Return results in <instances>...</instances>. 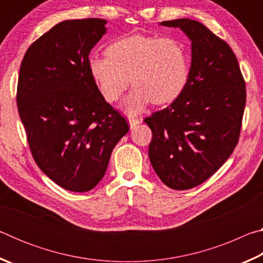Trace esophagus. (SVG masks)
Here are the masks:
<instances>
[{
    "instance_id": "esophagus-1",
    "label": "esophagus",
    "mask_w": 263,
    "mask_h": 263,
    "mask_svg": "<svg viewBox=\"0 0 263 263\" xmlns=\"http://www.w3.org/2000/svg\"><path fill=\"white\" fill-rule=\"evenodd\" d=\"M142 122L141 118H135V117H130L128 118V124H130V127L133 128L136 127L138 124H140Z\"/></svg>"
}]
</instances>
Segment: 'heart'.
Returning <instances> with one entry per match:
<instances>
[{
    "mask_svg": "<svg viewBox=\"0 0 263 263\" xmlns=\"http://www.w3.org/2000/svg\"><path fill=\"white\" fill-rule=\"evenodd\" d=\"M88 67L102 96L117 101L131 84L123 102L130 115L141 112L151 102L171 103L183 91L189 78V59L183 44L173 38L130 35L106 47V57L90 55Z\"/></svg>",
    "mask_w": 263,
    "mask_h": 263,
    "instance_id": "b5f03b06",
    "label": "heart"
}]
</instances>
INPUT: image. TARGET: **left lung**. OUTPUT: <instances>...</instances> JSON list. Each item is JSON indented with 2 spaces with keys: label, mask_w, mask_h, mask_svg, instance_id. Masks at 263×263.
<instances>
[{
  "label": "left lung",
  "mask_w": 263,
  "mask_h": 263,
  "mask_svg": "<svg viewBox=\"0 0 263 263\" xmlns=\"http://www.w3.org/2000/svg\"><path fill=\"white\" fill-rule=\"evenodd\" d=\"M180 28L191 42V66L183 91L145 123L153 133L149 161L164 184L191 189L215 174L238 144L246 84L237 57L197 21L161 22Z\"/></svg>",
  "instance_id": "left-lung-1"
}]
</instances>
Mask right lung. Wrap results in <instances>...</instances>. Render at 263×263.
I'll return each instance as SVG.
<instances>
[{"label":"right lung","instance_id":"right-lung-1","mask_svg":"<svg viewBox=\"0 0 263 263\" xmlns=\"http://www.w3.org/2000/svg\"><path fill=\"white\" fill-rule=\"evenodd\" d=\"M105 24L101 18L61 22L28 48L20 69L17 106L34 161L58 185L77 193L95 188L128 132L88 67Z\"/></svg>","mask_w":263,"mask_h":263}]
</instances>
